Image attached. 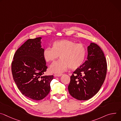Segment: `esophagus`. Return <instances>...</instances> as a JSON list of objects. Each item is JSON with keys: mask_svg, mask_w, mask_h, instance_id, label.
Instances as JSON below:
<instances>
[{"mask_svg": "<svg viewBox=\"0 0 121 121\" xmlns=\"http://www.w3.org/2000/svg\"><path fill=\"white\" fill-rule=\"evenodd\" d=\"M62 75H63V74H54V77H60V76H61Z\"/></svg>", "mask_w": 121, "mask_h": 121, "instance_id": "obj_1", "label": "esophagus"}]
</instances>
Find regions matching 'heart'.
Wrapping results in <instances>:
<instances>
[{
	"label": "heart",
	"instance_id": "b5f03b06",
	"mask_svg": "<svg viewBox=\"0 0 121 121\" xmlns=\"http://www.w3.org/2000/svg\"><path fill=\"white\" fill-rule=\"evenodd\" d=\"M86 49L81 43H76L69 39H62L52 43V48L47 47L43 52V57L47 62H53L60 56L61 60L53 64L50 71L60 74L69 67L76 69L83 64L86 57Z\"/></svg>",
	"mask_w": 121,
	"mask_h": 121
}]
</instances>
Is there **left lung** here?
I'll return each instance as SVG.
<instances>
[{
    "mask_svg": "<svg viewBox=\"0 0 121 121\" xmlns=\"http://www.w3.org/2000/svg\"><path fill=\"white\" fill-rule=\"evenodd\" d=\"M87 51V60L73 73L68 86L70 95L79 100L94 96L100 90L107 73L106 58L99 46L91 43Z\"/></svg>",
    "mask_w": 121,
    "mask_h": 121,
    "instance_id": "1",
    "label": "left lung"
}]
</instances>
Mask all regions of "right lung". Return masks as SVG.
<instances>
[{
    "label": "right lung",
    "instance_id": "obj_1",
    "mask_svg": "<svg viewBox=\"0 0 121 121\" xmlns=\"http://www.w3.org/2000/svg\"><path fill=\"white\" fill-rule=\"evenodd\" d=\"M41 37L28 39L15 52L12 63L13 80L23 95L34 100L45 97L50 91L53 75L43 76L47 69L43 57Z\"/></svg>",
    "mask_w": 121,
    "mask_h": 121
}]
</instances>
